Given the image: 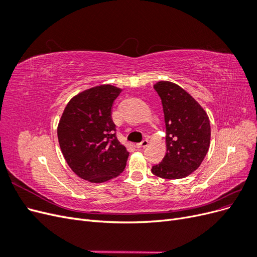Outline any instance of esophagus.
<instances>
[{
  "instance_id": "1",
  "label": "esophagus",
  "mask_w": 257,
  "mask_h": 257,
  "mask_svg": "<svg viewBox=\"0 0 257 257\" xmlns=\"http://www.w3.org/2000/svg\"><path fill=\"white\" fill-rule=\"evenodd\" d=\"M148 145H149V141H148V139H144V141H143L142 143L137 144L136 147H137V148H145V147H147Z\"/></svg>"
}]
</instances>
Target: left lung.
<instances>
[{
    "label": "left lung",
    "mask_w": 257,
    "mask_h": 257,
    "mask_svg": "<svg viewBox=\"0 0 257 257\" xmlns=\"http://www.w3.org/2000/svg\"><path fill=\"white\" fill-rule=\"evenodd\" d=\"M162 99L166 126V154L153 175L163 179L188 177L200 166L210 147V121L195 98L180 85L159 81L154 85Z\"/></svg>",
    "instance_id": "1"
}]
</instances>
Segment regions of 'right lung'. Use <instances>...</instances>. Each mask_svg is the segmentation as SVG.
<instances>
[{
	"label": "right lung",
	"instance_id": "add662e5",
	"mask_svg": "<svg viewBox=\"0 0 257 257\" xmlns=\"http://www.w3.org/2000/svg\"><path fill=\"white\" fill-rule=\"evenodd\" d=\"M122 89L100 84L84 90L67 103L58 125L62 154L73 172L92 183L118 177L128 152L115 136L112 104Z\"/></svg>",
	"mask_w": 257,
	"mask_h": 257
}]
</instances>
